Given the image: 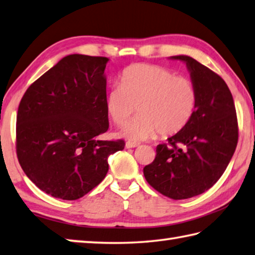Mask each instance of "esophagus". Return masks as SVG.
Segmentation results:
<instances>
[{"label": "esophagus", "instance_id": "34e87169", "mask_svg": "<svg viewBox=\"0 0 255 255\" xmlns=\"http://www.w3.org/2000/svg\"><path fill=\"white\" fill-rule=\"evenodd\" d=\"M139 146V143L137 142H132V141H127L126 142V148H135Z\"/></svg>", "mask_w": 255, "mask_h": 255}]
</instances>
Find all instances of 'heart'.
Segmentation results:
<instances>
[{
  "instance_id": "b5f03b06",
  "label": "heart",
  "mask_w": 255,
  "mask_h": 255,
  "mask_svg": "<svg viewBox=\"0 0 255 255\" xmlns=\"http://www.w3.org/2000/svg\"><path fill=\"white\" fill-rule=\"evenodd\" d=\"M196 101V88L188 78L175 77L155 64L136 63L125 69L120 86L107 94L106 109L117 126L138 110L140 115L123 128L122 135L146 140L157 131L163 137L182 131L193 117Z\"/></svg>"
}]
</instances>
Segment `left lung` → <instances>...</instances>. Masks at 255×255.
Instances as JSON below:
<instances>
[{
    "label": "left lung",
    "instance_id": "left-lung-1",
    "mask_svg": "<svg viewBox=\"0 0 255 255\" xmlns=\"http://www.w3.org/2000/svg\"><path fill=\"white\" fill-rule=\"evenodd\" d=\"M170 59L186 63L196 88V108L182 131L156 147L145 166V178L173 200L200 195L214 185L230 163L239 139L233 97L222 78L188 55Z\"/></svg>",
    "mask_w": 255,
    "mask_h": 255
}]
</instances>
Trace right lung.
Returning <instances> with one entry per match:
<instances>
[{
  "instance_id": "obj_1",
  "label": "right lung",
  "mask_w": 255,
  "mask_h": 255,
  "mask_svg": "<svg viewBox=\"0 0 255 255\" xmlns=\"http://www.w3.org/2000/svg\"><path fill=\"white\" fill-rule=\"evenodd\" d=\"M106 57L70 54L27 88L16 116V155L41 191L75 201L99 185L125 141L108 130Z\"/></svg>"
}]
</instances>
